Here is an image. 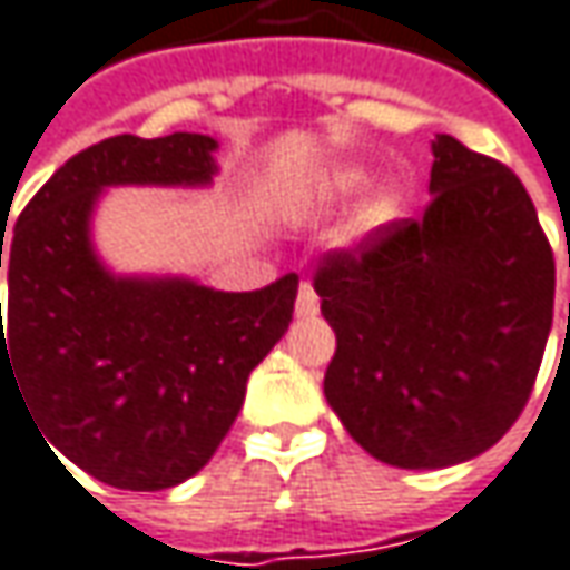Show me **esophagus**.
Segmentation results:
<instances>
[{"label": "esophagus", "instance_id": "34e87169", "mask_svg": "<svg viewBox=\"0 0 570 570\" xmlns=\"http://www.w3.org/2000/svg\"><path fill=\"white\" fill-rule=\"evenodd\" d=\"M295 311H298V317H314V314L321 311V298H317V292H314L311 285H302Z\"/></svg>", "mask_w": 570, "mask_h": 570}]
</instances>
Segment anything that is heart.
I'll return each instance as SVG.
<instances>
[{"instance_id":"heart-1","label":"heart","mask_w":570,"mask_h":570,"mask_svg":"<svg viewBox=\"0 0 570 570\" xmlns=\"http://www.w3.org/2000/svg\"><path fill=\"white\" fill-rule=\"evenodd\" d=\"M360 181H363V171H356V168H341V171H334L331 178L321 181V190H317V194H321L324 200H334V197H344L350 190H356Z\"/></svg>"}]
</instances>
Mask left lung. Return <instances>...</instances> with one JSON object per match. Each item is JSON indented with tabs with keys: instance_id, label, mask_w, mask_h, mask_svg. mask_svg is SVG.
I'll return each instance as SVG.
<instances>
[{
	"instance_id": "obj_1",
	"label": "left lung",
	"mask_w": 570,
	"mask_h": 570,
	"mask_svg": "<svg viewBox=\"0 0 570 570\" xmlns=\"http://www.w3.org/2000/svg\"><path fill=\"white\" fill-rule=\"evenodd\" d=\"M431 204L314 272L337 334L324 395L392 468H451L522 415L554 311V256L503 161L438 136Z\"/></svg>"
}]
</instances>
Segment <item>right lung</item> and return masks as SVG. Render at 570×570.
Wrapping results in <instances>:
<instances>
[{
    "label": "right lung",
    "mask_w": 570,
    "mask_h": 570,
    "mask_svg": "<svg viewBox=\"0 0 570 570\" xmlns=\"http://www.w3.org/2000/svg\"><path fill=\"white\" fill-rule=\"evenodd\" d=\"M214 148L197 132L102 139L63 161L12 233L0 386L19 383L41 434L119 490H168L214 458L295 311V272L259 292H214L116 278L94 256L102 187L207 184Z\"/></svg>",
    "instance_id": "add662e5"
}]
</instances>
